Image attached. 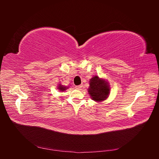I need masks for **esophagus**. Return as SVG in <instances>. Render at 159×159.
Segmentation results:
<instances>
[{
	"label": "esophagus",
	"instance_id": "1",
	"mask_svg": "<svg viewBox=\"0 0 159 159\" xmlns=\"http://www.w3.org/2000/svg\"><path fill=\"white\" fill-rule=\"evenodd\" d=\"M81 88H82V85H78V86H75V88L78 89H80Z\"/></svg>",
	"mask_w": 159,
	"mask_h": 159
}]
</instances>
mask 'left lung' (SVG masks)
Wrapping results in <instances>:
<instances>
[{"mask_svg":"<svg viewBox=\"0 0 159 159\" xmlns=\"http://www.w3.org/2000/svg\"><path fill=\"white\" fill-rule=\"evenodd\" d=\"M88 92L93 100L98 102H102L108 98L110 92L109 85L105 80L95 76L89 81Z\"/></svg>","mask_w":159,"mask_h":159,"instance_id":"obj_1","label":"left lung"}]
</instances>
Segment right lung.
<instances>
[{"instance_id":"1","label":"right lung","mask_w":159,"mask_h":159,"mask_svg":"<svg viewBox=\"0 0 159 159\" xmlns=\"http://www.w3.org/2000/svg\"><path fill=\"white\" fill-rule=\"evenodd\" d=\"M57 89H58L61 91H64L66 90V89H68V88H66L65 86H63V85H61V84H60L58 86H57Z\"/></svg>"}]
</instances>
